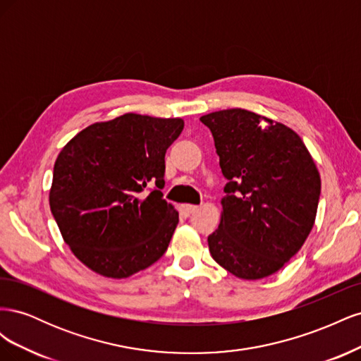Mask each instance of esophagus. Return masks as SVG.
<instances>
[{
	"label": "esophagus",
	"instance_id": "esophagus-1",
	"mask_svg": "<svg viewBox=\"0 0 361 361\" xmlns=\"http://www.w3.org/2000/svg\"><path fill=\"white\" fill-rule=\"evenodd\" d=\"M180 211H182V214H185V215H191L192 212H195L197 211V206L195 204H182L180 206Z\"/></svg>",
	"mask_w": 361,
	"mask_h": 361
}]
</instances>
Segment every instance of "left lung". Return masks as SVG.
I'll use <instances>...</instances> for the list:
<instances>
[{
    "label": "left lung",
    "mask_w": 361,
    "mask_h": 361,
    "mask_svg": "<svg viewBox=\"0 0 361 361\" xmlns=\"http://www.w3.org/2000/svg\"><path fill=\"white\" fill-rule=\"evenodd\" d=\"M200 120L211 129L227 179L220 226L207 236L211 255L239 279L274 274L314 224L321 176L310 152L286 125L243 108Z\"/></svg>",
    "instance_id": "left-lung-1"
}]
</instances>
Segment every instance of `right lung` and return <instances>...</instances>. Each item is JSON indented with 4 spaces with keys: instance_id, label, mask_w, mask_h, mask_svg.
<instances>
[{
    "instance_id": "obj_1",
    "label": "right lung",
    "mask_w": 361,
    "mask_h": 361,
    "mask_svg": "<svg viewBox=\"0 0 361 361\" xmlns=\"http://www.w3.org/2000/svg\"><path fill=\"white\" fill-rule=\"evenodd\" d=\"M183 120L126 113L82 129L54 164L51 212L64 243L108 279H126L166 253L179 214L162 199L166 152ZM149 184L156 188L149 195Z\"/></svg>"
}]
</instances>
